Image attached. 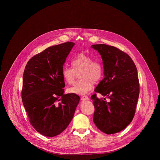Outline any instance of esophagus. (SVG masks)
Masks as SVG:
<instances>
[{
    "mask_svg": "<svg viewBox=\"0 0 160 160\" xmlns=\"http://www.w3.org/2000/svg\"><path fill=\"white\" fill-rule=\"evenodd\" d=\"M81 99L82 100H88V98L86 96H83L82 97H81Z\"/></svg>",
    "mask_w": 160,
    "mask_h": 160,
    "instance_id": "1",
    "label": "esophagus"
}]
</instances>
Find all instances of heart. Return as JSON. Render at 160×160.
<instances>
[{
  "instance_id": "1",
  "label": "heart",
  "mask_w": 160,
  "mask_h": 160,
  "mask_svg": "<svg viewBox=\"0 0 160 160\" xmlns=\"http://www.w3.org/2000/svg\"><path fill=\"white\" fill-rule=\"evenodd\" d=\"M72 68L63 66L62 76L64 82L73 84L79 73L81 80L68 89V92L79 95L87 94L92 90L94 82L99 81L102 76V67L100 62L92 61V58L83 53L78 54L72 61Z\"/></svg>"
}]
</instances>
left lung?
Here are the masks:
<instances>
[{
  "instance_id": "1",
  "label": "left lung",
  "mask_w": 160,
  "mask_h": 160,
  "mask_svg": "<svg viewBox=\"0 0 160 160\" xmlns=\"http://www.w3.org/2000/svg\"><path fill=\"white\" fill-rule=\"evenodd\" d=\"M91 48L101 56L104 78L95 92L107 96L109 102L91 96L95 111L93 121L96 127L107 134L118 133L132 121L139 96L138 70L131 58L118 48L106 44Z\"/></svg>"
}]
</instances>
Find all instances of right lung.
Here are the masks:
<instances>
[{
    "mask_svg": "<svg viewBox=\"0 0 160 160\" xmlns=\"http://www.w3.org/2000/svg\"><path fill=\"white\" fill-rule=\"evenodd\" d=\"M75 43L54 45L32 57L23 73L21 98L30 122L40 133L54 137L69 125L80 97L64 94L62 66Z\"/></svg>",
    "mask_w": 160,
    "mask_h": 160,
    "instance_id": "1",
    "label": "right lung"
}]
</instances>
